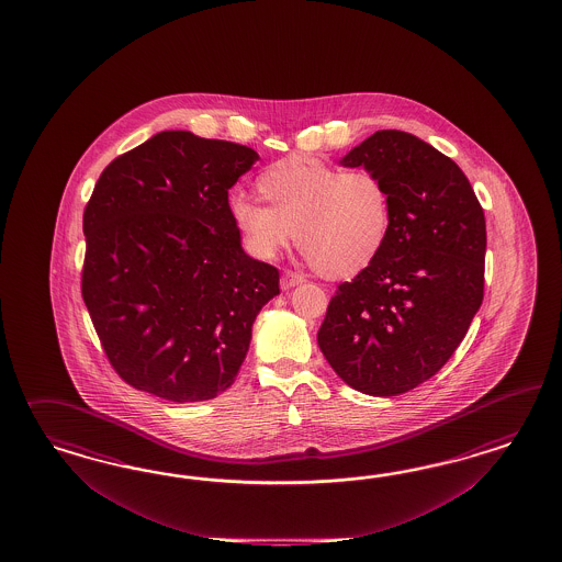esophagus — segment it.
I'll use <instances>...</instances> for the list:
<instances>
[{"instance_id": "obj_1", "label": "esophagus", "mask_w": 562, "mask_h": 562, "mask_svg": "<svg viewBox=\"0 0 562 562\" xmlns=\"http://www.w3.org/2000/svg\"><path fill=\"white\" fill-rule=\"evenodd\" d=\"M305 282V276H301V273L296 272H284L282 273V278H280V286L282 290L294 289V286H299V284H303Z\"/></svg>"}]
</instances>
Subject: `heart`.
I'll return each mask as SVG.
<instances>
[{
  "label": "heart",
  "instance_id": "obj_1",
  "mask_svg": "<svg viewBox=\"0 0 562 562\" xmlns=\"http://www.w3.org/2000/svg\"><path fill=\"white\" fill-rule=\"evenodd\" d=\"M257 193L235 198L231 214L247 247L272 259L292 231L311 268L329 280L355 278L383 254L392 233V193L371 170H344L308 156H290L261 170Z\"/></svg>",
  "mask_w": 562,
  "mask_h": 562
}]
</instances>
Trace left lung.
Masks as SVG:
<instances>
[{"label": "left lung", "instance_id": "obj_1", "mask_svg": "<svg viewBox=\"0 0 562 562\" xmlns=\"http://www.w3.org/2000/svg\"><path fill=\"white\" fill-rule=\"evenodd\" d=\"M341 167L371 170L392 193V233L369 270L329 301L317 341L346 385L392 397L456 352L484 296L486 222L463 170L397 130L355 146Z\"/></svg>", "mask_w": 562, "mask_h": 562}]
</instances>
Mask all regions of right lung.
<instances>
[{"label": "right lung", "instance_id": "1", "mask_svg": "<svg viewBox=\"0 0 562 562\" xmlns=\"http://www.w3.org/2000/svg\"><path fill=\"white\" fill-rule=\"evenodd\" d=\"M256 150L160 132L115 158L85 210L82 296L104 355L139 392L205 402L226 392L278 270L245 254L228 189Z\"/></svg>", "mask_w": 562, "mask_h": 562}]
</instances>
